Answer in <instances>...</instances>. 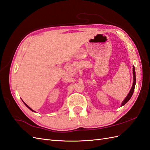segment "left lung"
I'll return each mask as SVG.
<instances>
[{"instance_id": "8db88e82", "label": "left lung", "mask_w": 150, "mask_h": 150, "mask_svg": "<svg viewBox=\"0 0 150 150\" xmlns=\"http://www.w3.org/2000/svg\"><path fill=\"white\" fill-rule=\"evenodd\" d=\"M133 80H134V81H133V84H132V88L130 90V91H129V93H128V95L127 96L126 98L124 99V100L123 101L122 103H121V107L125 105V104H126L128 102V101L130 100V99L131 98V97H132V95H133L134 91V89H135V83H136V78H135V68H134V66H133Z\"/></svg>"}]
</instances>
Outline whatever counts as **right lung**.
I'll return each instance as SVG.
<instances>
[{"instance_id":"add662e5","label":"right lung","mask_w":150,"mask_h":150,"mask_svg":"<svg viewBox=\"0 0 150 150\" xmlns=\"http://www.w3.org/2000/svg\"><path fill=\"white\" fill-rule=\"evenodd\" d=\"M23 103H24V104H25V106H26V107H27V108H29V109H30V110L31 111H33V112H35V111H34V110H33L32 109H31V108H30V107H29V106H28V105H27V104H26V103H25V102H23Z\"/></svg>"}]
</instances>
